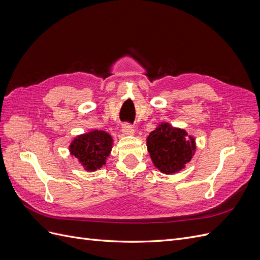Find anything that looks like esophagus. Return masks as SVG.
Returning a JSON list of instances; mask_svg holds the SVG:
<instances>
[{"mask_svg":"<svg viewBox=\"0 0 260 260\" xmlns=\"http://www.w3.org/2000/svg\"><path fill=\"white\" fill-rule=\"evenodd\" d=\"M122 133L124 136H133L135 135V128H133L132 125L125 123L122 127Z\"/></svg>","mask_w":260,"mask_h":260,"instance_id":"34e87169","label":"esophagus"}]
</instances>
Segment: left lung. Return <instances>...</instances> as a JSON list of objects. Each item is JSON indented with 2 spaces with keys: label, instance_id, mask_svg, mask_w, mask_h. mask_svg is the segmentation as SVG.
<instances>
[{
  "label": "left lung",
  "instance_id": "obj_1",
  "mask_svg": "<svg viewBox=\"0 0 260 260\" xmlns=\"http://www.w3.org/2000/svg\"><path fill=\"white\" fill-rule=\"evenodd\" d=\"M147 151L156 168L165 175L185 168L196 151L195 139L184 129L161 122L146 138Z\"/></svg>",
  "mask_w": 260,
  "mask_h": 260
}]
</instances>
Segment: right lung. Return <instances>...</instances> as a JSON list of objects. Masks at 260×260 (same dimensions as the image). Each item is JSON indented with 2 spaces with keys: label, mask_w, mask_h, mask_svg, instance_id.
<instances>
[{
  "label": "right lung",
  "mask_w": 260,
  "mask_h": 260,
  "mask_svg": "<svg viewBox=\"0 0 260 260\" xmlns=\"http://www.w3.org/2000/svg\"><path fill=\"white\" fill-rule=\"evenodd\" d=\"M113 138L104 130L94 129L77 136L69 144V153L84 170L93 172L106 165L113 148Z\"/></svg>",
  "instance_id": "right-lung-1"
}]
</instances>
